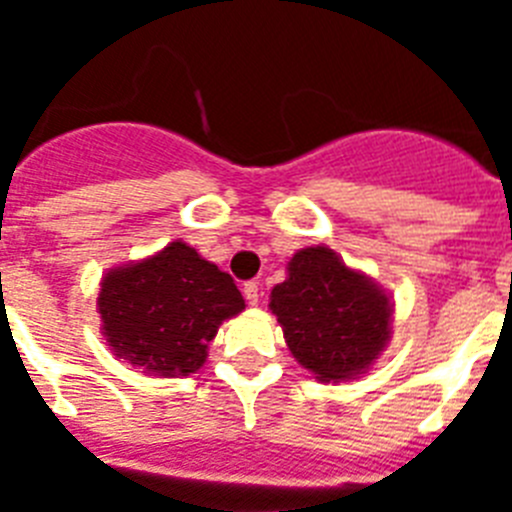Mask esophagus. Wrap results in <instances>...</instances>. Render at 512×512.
I'll return each instance as SVG.
<instances>
[{
  "label": "esophagus",
  "mask_w": 512,
  "mask_h": 512,
  "mask_svg": "<svg viewBox=\"0 0 512 512\" xmlns=\"http://www.w3.org/2000/svg\"><path fill=\"white\" fill-rule=\"evenodd\" d=\"M243 297L248 300V305H259V284L256 282L243 284Z\"/></svg>",
  "instance_id": "obj_1"
}]
</instances>
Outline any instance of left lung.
I'll return each instance as SVG.
<instances>
[{"instance_id":"1","label":"left lung","mask_w":512,"mask_h":512,"mask_svg":"<svg viewBox=\"0 0 512 512\" xmlns=\"http://www.w3.org/2000/svg\"><path fill=\"white\" fill-rule=\"evenodd\" d=\"M269 300L292 356L320 382L366 374L390 343V295L325 246L297 251Z\"/></svg>"}]
</instances>
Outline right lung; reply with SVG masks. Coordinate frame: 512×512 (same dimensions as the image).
<instances>
[{
  "mask_svg": "<svg viewBox=\"0 0 512 512\" xmlns=\"http://www.w3.org/2000/svg\"><path fill=\"white\" fill-rule=\"evenodd\" d=\"M99 287L104 341L117 359L151 377H189L202 369L217 328L246 310L230 274L184 241L115 266Z\"/></svg>",
  "mask_w": 512,
  "mask_h": 512,
  "instance_id": "1",
  "label": "right lung"
}]
</instances>
